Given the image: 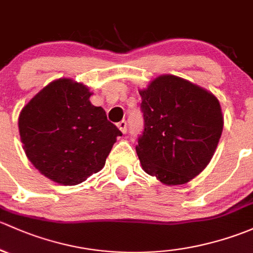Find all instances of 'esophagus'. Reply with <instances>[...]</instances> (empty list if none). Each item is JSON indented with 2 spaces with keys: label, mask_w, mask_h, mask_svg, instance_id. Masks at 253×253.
<instances>
[{
  "label": "esophagus",
  "mask_w": 253,
  "mask_h": 253,
  "mask_svg": "<svg viewBox=\"0 0 253 253\" xmlns=\"http://www.w3.org/2000/svg\"><path fill=\"white\" fill-rule=\"evenodd\" d=\"M117 126H118V129L121 130V131L123 132V134H126V130H127V126H126V121L119 122V123L117 124Z\"/></svg>",
  "instance_id": "esophagus-1"
}]
</instances>
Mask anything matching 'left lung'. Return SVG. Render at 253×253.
<instances>
[{
  "label": "left lung",
  "mask_w": 253,
  "mask_h": 253,
  "mask_svg": "<svg viewBox=\"0 0 253 253\" xmlns=\"http://www.w3.org/2000/svg\"><path fill=\"white\" fill-rule=\"evenodd\" d=\"M139 93L145 123L136 153L142 169L166 185L189 183L207 167L219 142V101L170 74L153 79Z\"/></svg>",
  "instance_id": "left-lung-1"
}]
</instances>
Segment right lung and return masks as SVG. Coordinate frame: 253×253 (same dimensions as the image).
I'll use <instances>...</instances> for the list:
<instances>
[{"mask_svg":"<svg viewBox=\"0 0 253 253\" xmlns=\"http://www.w3.org/2000/svg\"><path fill=\"white\" fill-rule=\"evenodd\" d=\"M87 86L62 78L49 83L19 114L25 155L46 178L78 185L105 167L122 132L102 107L90 102Z\"/></svg>","mask_w":253,"mask_h":253,"instance_id":"add662e5","label":"right lung"}]
</instances>
